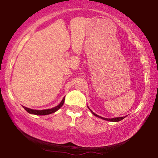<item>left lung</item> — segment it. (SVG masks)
I'll list each match as a JSON object with an SVG mask.
<instances>
[{
    "mask_svg": "<svg viewBox=\"0 0 158 158\" xmlns=\"http://www.w3.org/2000/svg\"><path fill=\"white\" fill-rule=\"evenodd\" d=\"M88 109H89V108H88ZM90 111H91V113H92L93 114H94V116H97V117H98V118H102V119H104V120H106V121H109V122H119V121L122 120L123 118H125V116H122V117H116V118H106L101 117V116H98V115H97V114H94V112H93L90 109Z\"/></svg>",
    "mask_w": 158,
    "mask_h": 158,
    "instance_id": "1",
    "label": "left lung"
}]
</instances>
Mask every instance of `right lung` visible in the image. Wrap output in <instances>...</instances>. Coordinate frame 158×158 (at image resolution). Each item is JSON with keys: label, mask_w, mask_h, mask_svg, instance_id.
Returning <instances> with one entry per match:
<instances>
[{"label": "right lung", "mask_w": 158, "mask_h": 158, "mask_svg": "<svg viewBox=\"0 0 158 158\" xmlns=\"http://www.w3.org/2000/svg\"><path fill=\"white\" fill-rule=\"evenodd\" d=\"M64 101V97L62 99V101L60 102V103L57 106H55V108H52V109H45V110H34V109H29V108H27L25 106H23V109H24L26 111H27L28 113L29 114H35V115H47V114H50L52 113H55V111H57L58 109H60V107H62V106L63 105Z\"/></svg>", "instance_id": "1"}]
</instances>
